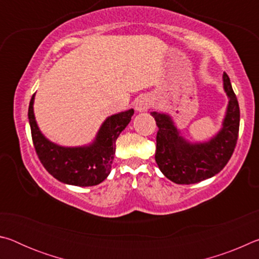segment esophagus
<instances>
[{
  "mask_svg": "<svg viewBox=\"0 0 259 259\" xmlns=\"http://www.w3.org/2000/svg\"><path fill=\"white\" fill-rule=\"evenodd\" d=\"M152 105V99L150 96H140L136 102L135 108L137 112H147Z\"/></svg>",
  "mask_w": 259,
  "mask_h": 259,
  "instance_id": "34e87169",
  "label": "esophagus"
}]
</instances>
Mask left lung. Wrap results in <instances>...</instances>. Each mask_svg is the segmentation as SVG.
Segmentation results:
<instances>
[{"label":"left lung","instance_id":"1","mask_svg":"<svg viewBox=\"0 0 259 259\" xmlns=\"http://www.w3.org/2000/svg\"><path fill=\"white\" fill-rule=\"evenodd\" d=\"M223 88L229 104L222 128L205 142H188L169 114L151 113L159 128L155 161L161 172L171 182L188 185L211 178L224 168L233 154L239 135L240 108L226 73L223 74Z\"/></svg>","mask_w":259,"mask_h":259}]
</instances>
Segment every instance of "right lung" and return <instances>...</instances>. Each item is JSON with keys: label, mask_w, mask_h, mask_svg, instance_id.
I'll list each match as a JSON object with an SVG mask.
<instances>
[{"label": "right lung", "mask_w": 259, "mask_h": 259, "mask_svg": "<svg viewBox=\"0 0 259 259\" xmlns=\"http://www.w3.org/2000/svg\"><path fill=\"white\" fill-rule=\"evenodd\" d=\"M34 99L35 95L29 103L28 120L35 151L47 171L67 185L87 187L104 182L111 172L116 139L129 124L134 109L108 116L88 145L66 147L41 133L34 115Z\"/></svg>", "instance_id": "1"}]
</instances>
